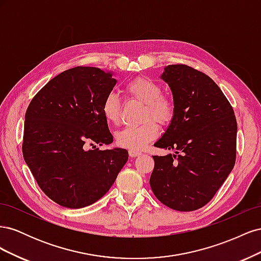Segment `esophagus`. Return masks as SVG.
Segmentation results:
<instances>
[{
  "mask_svg": "<svg viewBox=\"0 0 261 261\" xmlns=\"http://www.w3.org/2000/svg\"><path fill=\"white\" fill-rule=\"evenodd\" d=\"M128 153H129L130 156H137V155L141 154V152L138 151V150H129Z\"/></svg>",
  "mask_w": 261,
  "mask_h": 261,
  "instance_id": "esophagus-1",
  "label": "esophagus"
}]
</instances>
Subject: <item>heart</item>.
Wrapping results in <instances>:
<instances>
[{"instance_id": "heart-1", "label": "heart", "mask_w": 261, "mask_h": 261, "mask_svg": "<svg viewBox=\"0 0 261 261\" xmlns=\"http://www.w3.org/2000/svg\"><path fill=\"white\" fill-rule=\"evenodd\" d=\"M125 92L144 105L143 120L145 122L139 126H128L118 132L116 143L129 150H141L150 140L158 136L159 129L155 120L160 125H168L174 118L175 102L169 94L162 93V87L159 83L148 77H138L128 82L125 86ZM102 113L110 123L120 122L121 102L114 92L106 96L102 102ZM150 117L155 120H148Z\"/></svg>"}]
</instances>
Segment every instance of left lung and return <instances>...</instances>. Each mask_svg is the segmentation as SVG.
Returning <instances> with one entry per match:
<instances>
[{"label": "left lung", "instance_id": "1", "mask_svg": "<svg viewBox=\"0 0 261 261\" xmlns=\"http://www.w3.org/2000/svg\"><path fill=\"white\" fill-rule=\"evenodd\" d=\"M175 115L154 144L175 154L153 155L150 186L163 204L194 211L207 204L234 168L238 123L230 102L204 73L184 64L165 67Z\"/></svg>", "mask_w": 261, "mask_h": 261}]
</instances>
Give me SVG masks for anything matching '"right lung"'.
<instances>
[{
	"instance_id": "right-lung-1",
	"label": "right lung",
	"mask_w": 261,
	"mask_h": 261,
	"mask_svg": "<svg viewBox=\"0 0 261 261\" xmlns=\"http://www.w3.org/2000/svg\"><path fill=\"white\" fill-rule=\"evenodd\" d=\"M115 84L98 67H73L42 87L27 108L23 159L41 191L60 206L96 202L127 162L125 149L86 150L113 141L102 102Z\"/></svg>"
}]
</instances>
